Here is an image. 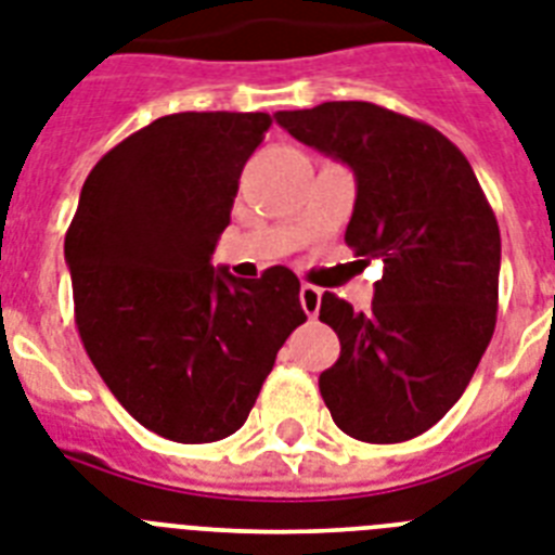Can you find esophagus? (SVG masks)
Returning a JSON list of instances; mask_svg holds the SVG:
<instances>
[{
    "instance_id": "obj_1",
    "label": "esophagus",
    "mask_w": 555,
    "mask_h": 555,
    "mask_svg": "<svg viewBox=\"0 0 555 555\" xmlns=\"http://www.w3.org/2000/svg\"><path fill=\"white\" fill-rule=\"evenodd\" d=\"M299 301H301V310H305V313L313 319L319 313V308H322V291H319L317 285H301Z\"/></svg>"
}]
</instances>
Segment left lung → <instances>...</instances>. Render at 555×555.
Instances as JSON below:
<instances>
[{
	"mask_svg": "<svg viewBox=\"0 0 555 555\" xmlns=\"http://www.w3.org/2000/svg\"><path fill=\"white\" fill-rule=\"evenodd\" d=\"M276 121L353 170L345 242L359 262L385 264L367 313L322 296L319 319L341 345L319 376L324 404L359 441L422 436L465 393L496 327L493 207L465 153L425 121L373 102L279 111Z\"/></svg>",
	"mask_w": 555,
	"mask_h": 555,
	"instance_id": "left-lung-1",
	"label": "left lung"
}]
</instances>
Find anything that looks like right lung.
<instances>
[{
    "label": "right lung",
    "instance_id": "obj_1",
    "mask_svg": "<svg viewBox=\"0 0 555 555\" xmlns=\"http://www.w3.org/2000/svg\"><path fill=\"white\" fill-rule=\"evenodd\" d=\"M268 114H170L107 151L65 236L76 327L111 393L153 434H236L301 322L282 264L236 279L210 256Z\"/></svg>",
    "mask_w": 555,
    "mask_h": 555
}]
</instances>
